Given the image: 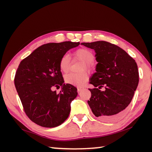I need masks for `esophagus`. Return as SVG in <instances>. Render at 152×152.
Instances as JSON below:
<instances>
[{"mask_svg": "<svg viewBox=\"0 0 152 152\" xmlns=\"http://www.w3.org/2000/svg\"><path fill=\"white\" fill-rule=\"evenodd\" d=\"M82 90H83V88H80V87H78V93H80V92L82 91Z\"/></svg>", "mask_w": 152, "mask_h": 152, "instance_id": "34e87169", "label": "esophagus"}]
</instances>
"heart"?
Returning <instances> with one entry per match:
<instances>
[{"label":"heart","mask_w":152,"mask_h":152,"mask_svg":"<svg viewBox=\"0 0 152 152\" xmlns=\"http://www.w3.org/2000/svg\"><path fill=\"white\" fill-rule=\"evenodd\" d=\"M74 56L75 58H77L83 62L85 63V66L83 69L90 68V64L94 60V55L91 51L86 49H79L76 50L74 53ZM60 70L64 73H66L70 70V58L68 55L63 56L60 61ZM88 75L86 73H69L67 74L64 77L66 82L68 84H72L74 86H84L88 80Z\"/></svg>","instance_id":"obj_1"}]
</instances>
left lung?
<instances>
[{"label": "left lung", "mask_w": 152, "mask_h": 152, "mask_svg": "<svg viewBox=\"0 0 152 152\" xmlns=\"http://www.w3.org/2000/svg\"><path fill=\"white\" fill-rule=\"evenodd\" d=\"M94 50L96 72L90 78L95 88L90 89L88 101L93 114L104 121H112L124 114L139 83V72L134 59L125 50L104 41L82 43ZM102 87L104 91L99 90Z\"/></svg>", "instance_id": "obj_1"}]
</instances>
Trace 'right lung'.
Returning a JSON list of instances; mask_svg holds the SVG:
<instances>
[{
  "instance_id": "1",
  "label": "right lung",
  "mask_w": 152,
  "mask_h": 152,
  "mask_svg": "<svg viewBox=\"0 0 152 152\" xmlns=\"http://www.w3.org/2000/svg\"><path fill=\"white\" fill-rule=\"evenodd\" d=\"M80 42L50 43L41 45L23 60L15 77V88L27 117L44 127H55L68 117L77 88L64 84L60 69L63 56ZM62 90L59 94L54 87Z\"/></svg>"
}]
</instances>
